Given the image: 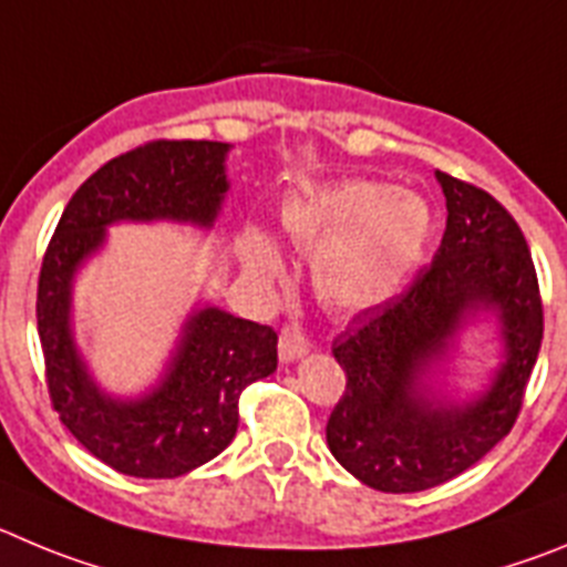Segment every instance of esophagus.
Listing matches in <instances>:
<instances>
[{
  "mask_svg": "<svg viewBox=\"0 0 567 567\" xmlns=\"http://www.w3.org/2000/svg\"><path fill=\"white\" fill-rule=\"evenodd\" d=\"M310 353V341L308 336L299 328H285L282 336H279V359L285 364H293V361L305 359Z\"/></svg>",
  "mask_w": 567,
  "mask_h": 567,
  "instance_id": "34e87169",
  "label": "esophagus"
}]
</instances>
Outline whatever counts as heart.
Wrapping results in <instances>:
<instances>
[{
	"instance_id": "heart-1",
	"label": "heart",
	"mask_w": 567,
	"mask_h": 567,
	"mask_svg": "<svg viewBox=\"0 0 567 567\" xmlns=\"http://www.w3.org/2000/svg\"><path fill=\"white\" fill-rule=\"evenodd\" d=\"M285 237L310 254L316 296L339 313H361L401 290L432 234L430 206L384 181H341L285 203ZM243 271L259 285L282 277L277 246L259 228L239 239Z\"/></svg>"
}]
</instances>
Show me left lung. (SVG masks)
<instances>
[{
	"label": "left lung",
	"instance_id": "left-lung-1",
	"mask_svg": "<svg viewBox=\"0 0 567 567\" xmlns=\"http://www.w3.org/2000/svg\"><path fill=\"white\" fill-rule=\"evenodd\" d=\"M446 231L404 293L364 310L333 341L347 390L328 449L364 486L426 492L512 432L543 341V302L525 237L488 192L435 172ZM488 327L501 361L472 391L451 370L462 333Z\"/></svg>",
	"mask_w": 567,
	"mask_h": 567
}]
</instances>
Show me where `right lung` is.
<instances>
[{"label":"right lung","mask_w":567,"mask_h":567,"mask_svg":"<svg viewBox=\"0 0 567 567\" xmlns=\"http://www.w3.org/2000/svg\"><path fill=\"white\" fill-rule=\"evenodd\" d=\"M220 141H155L112 157L73 195L39 277V339L61 423L99 461L130 477H181L237 435L239 392L277 370V333L212 302L183 319L157 379L118 395L95 379L75 339V279L118 223H175L212 231L228 188Z\"/></svg>","instance_id":"obj_1"}]
</instances>
